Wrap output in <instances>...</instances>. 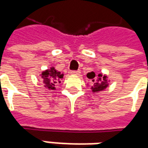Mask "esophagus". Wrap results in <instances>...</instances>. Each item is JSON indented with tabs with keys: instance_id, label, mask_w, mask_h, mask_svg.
Instances as JSON below:
<instances>
[{
	"instance_id": "obj_1",
	"label": "esophagus",
	"mask_w": 148,
	"mask_h": 148,
	"mask_svg": "<svg viewBox=\"0 0 148 148\" xmlns=\"http://www.w3.org/2000/svg\"><path fill=\"white\" fill-rule=\"evenodd\" d=\"M81 73L80 71H71V74L72 75H79Z\"/></svg>"
}]
</instances>
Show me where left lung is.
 I'll list each match as a JSON object with an SVG mask.
<instances>
[{"label":"left lung","mask_w":148,"mask_h":148,"mask_svg":"<svg viewBox=\"0 0 148 148\" xmlns=\"http://www.w3.org/2000/svg\"><path fill=\"white\" fill-rule=\"evenodd\" d=\"M87 77L91 79V81L93 82V86H91V90L93 91V93H99L101 91L105 90L109 86V80L108 79L107 75H104L102 73H100L98 76L95 79V73L94 72H90L87 74Z\"/></svg>","instance_id":"left-lung-1"}]
</instances>
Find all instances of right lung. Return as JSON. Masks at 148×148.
<instances>
[{
    "label": "right lung",
    "mask_w": 148,
    "mask_h": 148,
    "mask_svg": "<svg viewBox=\"0 0 148 148\" xmlns=\"http://www.w3.org/2000/svg\"><path fill=\"white\" fill-rule=\"evenodd\" d=\"M39 75L42 77L43 86L48 90H55V85L60 83L64 76L61 72L56 71L54 66L43 71Z\"/></svg>",
    "instance_id": "obj_1"
}]
</instances>
